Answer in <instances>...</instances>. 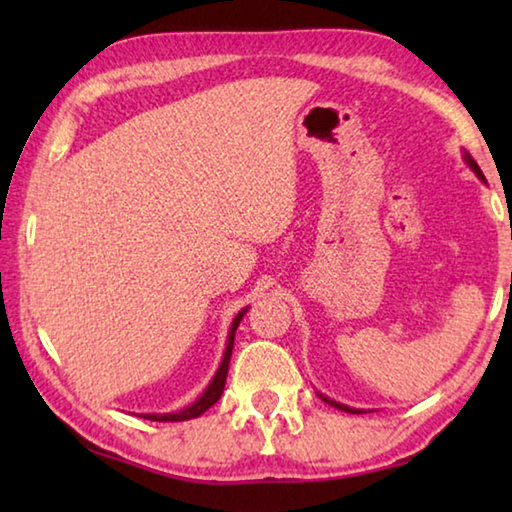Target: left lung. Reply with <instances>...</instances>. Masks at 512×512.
<instances>
[{
    "instance_id": "left-lung-1",
    "label": "left lung",
    "mask_w": 512,
    "mask_h": 512,
    "mask_svg": "<svg viewBox=\"0 0 512 512\" xmlns=\"http://www.w3.org/2000/svg\"><path fill=\"white\" fill-rule=\"evenodd\" d=\"M463 158H465V162H467V164H470V169H472V171L476 173V176H479V178L483 180V183H485V178H483V171L479 169V164H476V162H474V158H472V155L465 151V155H463ZM320 397H323V402H327V404H332V406H334V409H339V411H348V413H363V411H359V409H350V406H345V404H341V402H334V400H329V397H325V395H320Z\"/></svg>"
}]
</instances>
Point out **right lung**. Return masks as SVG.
Wrapping results in <instances>:
<instances>
[{
    "mask_svg": "<svg viewBox=\"0 0 512 512\" xmlns=\"http://www.w3.org/2000/svg\"><path fill=\"white\" fill-rule=\"evenodd\" d=\"M246 311H248V307L241 309L239 314L235 316V320H232L230 334H228V345H225L221 366H219V370H216V375L212 377L210 386L205 388L203 395L198 397V400L192 406H187V409H183V411H176V413H142L144 420H155V422H183V420H192V418H198V415L205 413L207 409H210V406H214L216 402H219V397L223 393V386H225V377H228L232 348H235V332H237V327H239L241 318H244Z\"/></svg>",
    "mask_w": 512,
    "mask_h": 512,
    "instance_id": "obj_1",
    "label": "right lung"
}]
</instances>
